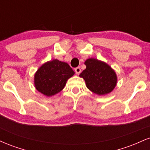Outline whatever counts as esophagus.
Masks as SVG:
<instances>
[{
  "label": "esophagus",
  "mask_w": 150,
  "mask_h": 150,
  "mask_svg": "<svg viewBox=\"0 0 150 150\" xmlns=\"http://www.w3.org/2000/svg\"><path fill=\"white\" fill-rule=\"evenodd\" d=\"M75 72L77 75H79L81 73V69L80 67H77V68H75Z\"/></svg>",
  "instance_id": "obj_1"
}]
</instances>
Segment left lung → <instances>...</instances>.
<instances>
[{
	"mask_svg": "<svg viewBox=\"0 0 150 150\" xmlns=\"http://www.w3.org/2000/svg\"><path fill=\"white\" fill-rule=\"evenodd\" d=\"M86 69L80 74L85 81L89 90L99 95L112 92L117 83L115 71L107 63L95 58H89L85 62Z\"/></svg>",
	"mask_w": 150,
	"mask_h": 150,
	"instance_id": "1",
	"label": "left lung"
}]
</instances>
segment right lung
<instances>
[{
    "instance_id": "add662e5",
    "label": "right lung",
    "mask_w": 150,
    "mask_h": 150,
    "mask_svg": "<svg viewBox=\"0 0 150 150\" xmlns=\"http://www.w3.org/2000/svg\"><path fill=\"white\" fill-rule=\"evenodd\" d=\"M75 72L67 63L53 59L43 64L34 75V85L47 97L54 95L64 88L67 80Z\"/></svg>"
}]
</instances>
